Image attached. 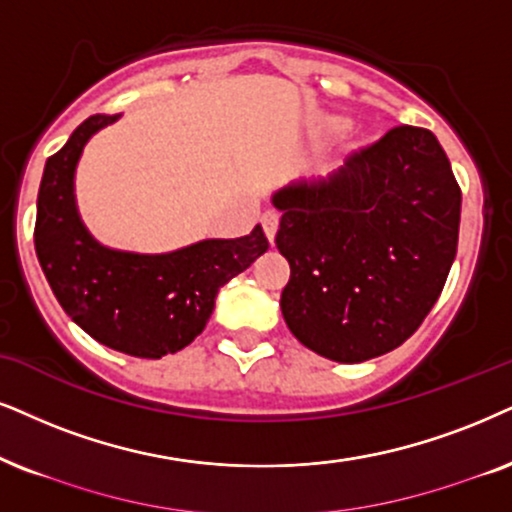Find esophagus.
Here are the masks:
<instances>
[{
    "label": "esophagus",
    "instance_id": "obj_1",
    "mask_svg": "<svg viewBox=\"0 0 512 512\" xmlns=\"http://www.w3.org/2000/svg\"><path fill=\"white\" fill-rule=\"evenodd\" d=\"M278 219H281V217H278V212H276V210H267V212H264V215H262V219H260V222H262V229H264V234H267L269 241H274V238H276V231H278Z\"/></svg>",
    "mask_w": 512,
    "mask_h": 512
}]
</instances>
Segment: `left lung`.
Listing matches in <instances>:
<instances>
[{
    "label": "left lung",
    "mask_w": 512,
    "mask_h": 512,
    "mask_svg": "<svg viewBox=\"0 0 512 512\" xmlns=\"http://www.w3.org/2000/svg\"><path fill=\"white\" fill-rule=\"evenodd\" d=\"M276 248L290 264V333L340 364L409 340L454 264L461 186L430 129L401 125L349 153L333 177L274 193Z\"/></svg>",
    "instance_id": "left-lung-1"
}]
</instances>
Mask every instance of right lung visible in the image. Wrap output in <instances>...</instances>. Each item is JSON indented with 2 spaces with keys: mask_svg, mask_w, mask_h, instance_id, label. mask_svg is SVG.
I'll list each match as a JSON object with an SVG mask.
<instances>
[{
  "mask_svg": "<svg viewBox=\"0 0 512 512\" xmlns=\"http://www.w3.org/2000/svg\"><path fill=\"white\" fill-rule=\"evenodd\" d=\"M120 115H92L44 165L37 193L35 250L58 304L101 345L129 357L160 359L203 333L224 283L269 248L257 224L241 238H208L165 255L103 248L75 205L82 148Z\"/></svg>",
  "mask_w": 512,
  "mask_h": 512,
  "instance_id": "add662e5",
  "label": "right lung"
}]
</instances>
